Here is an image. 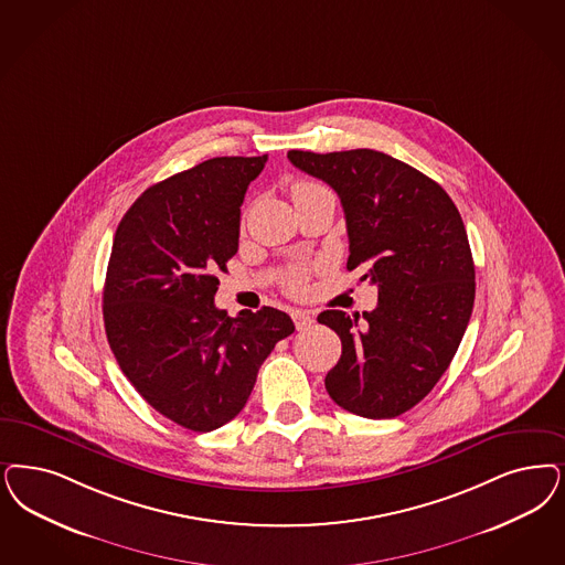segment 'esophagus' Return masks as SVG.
Here are the masks:
<instances>
[{
	"label": "esophagus",
	"mask_w": 565,
	"mask_h": 565,
	"mask_svg": "<svg viewBox=\"0 0 565 565\" xmlns=\"http://www.w3.org/2000/svg\"><path fill=\"white\" fill-rule=\"evenodd\" d=\"M292 319L296 330H309L312 323H315V319H312V315L309 311H294Z\"/></svg>",
	"instance_id": "34e87169"
}]
</instances>
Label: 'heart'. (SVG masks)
Listing matches in <instances>:
<instances>
[{
  "mask_svg": "<svg viewBox=\"0 0 565 565\" xmlns=\"http://www.w3.org/2000/svg\"><path fill=\"white\" fill-rule=\"evenodd\" d=\"M319 188H321V185L311 183V181H298L292 188V198L307 194V192H312V190H319ZM302 288H305V277H302L300 273H294L292 277H290V290H292V292H300Z\"/></svg>",
  "mask_w": 565,
  "mask_h": 565,
  "instance_id": "heart-1",
  "label": "heart"
}]
</instances>
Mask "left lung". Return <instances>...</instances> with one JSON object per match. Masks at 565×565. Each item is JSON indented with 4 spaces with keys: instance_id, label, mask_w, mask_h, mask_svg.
<instances>
[{
    "instance_id": "left-lung-1",
    "label": "left lung",
    "mask_w": 565,
    "mask_h": 565,
    "mask_svg": "<svg viewBox=\"0 0 565 565\" xmlns=\"http://www.w3.org/2000/svg\"><path fill=\"white\" fill-rule=\"evenodd\" d=\"M288 158L340 195L347 267L367 269L363 279L377 286L373 311L317 317L342 340L326 388L354 415L396 417L443 377L471 317L476 269L461 214L434 179L384 152L290 150Z\"/></svg>"
}]
</instances>
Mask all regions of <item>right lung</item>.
Wrapping results in <instances>:
<instances>
[{"label": "right lung", "mask_w": 565, "mask_h": 565, "mask_svg": "<svg viewBox=\"0 0 565 565\" xmlns=\"http://www.w3.org/2000/svg\"><path fill=\"white\" fill-rule=\"evenodd\" d=\"M267 154L218 156L137 198L118 223L104 326L118 365L160 415L211 431L244 409L263 361L294 331L284 311L214 307L237 253L239 206Z\"/></svg>", "instance_id": "obj_1"}]
</instances>
